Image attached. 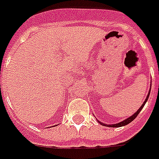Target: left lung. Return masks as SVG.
Masks as SVG:
<instances>
[{
	"instance_id": "1",
	"label": "left lung",
	"mask_w": 159,
	"mask_h": 159,
	"mask_svg": "<svg viewBox=\"0 0 159 159\" xmlns=\"http://www.w3.org/2000/svg\"><path fill=\"white\" fill-rule=\"evenodd\" d=\"M151 90V89H150ZM149 94H150V91H149V93H148V95H147V99H146V100L144 101V103L142 104V106L140 107V109L137 111L134 114L133 116H131V117H129V118H127V119H125L124 121H123V122H121V123H115V124H108V125H107V127H114V128H117V127H122V126H124V125H127V124H129V123H131L132 121H133L135 117L138 116V114L140 113V111H141V109L143 108V107L145 106V104H146V102L147 101V100H148V97H149ZM100 123V122H99ZM102 125H105L104 123H101Z\"/></svg>"
}]
</instances>
